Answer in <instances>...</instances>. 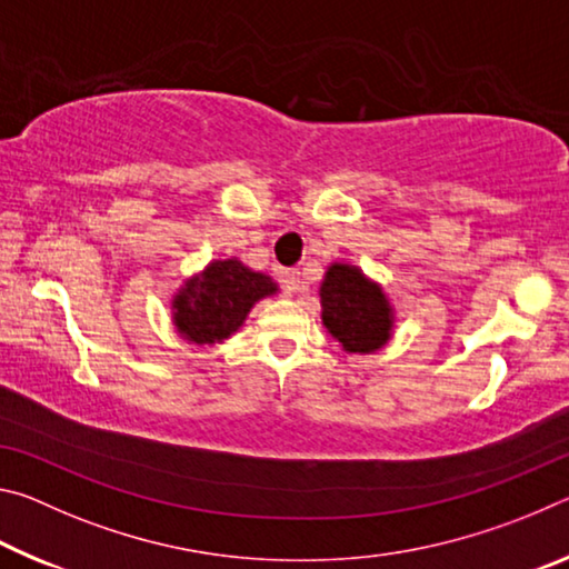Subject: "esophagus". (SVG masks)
Masks as SVG:
<instances>
[{"instance_id":"obj_1","label":"esophagus","mask_w":569,"mask_h":569,"mask_svg":"<svg viewBox=\"0 0 569 569\" xmlns=\"http://www.w3.org/2000/svg\"><path fill=\"white\" fill-rule=\"evenodd\" d=\"M281 283H283L286 293H298L303 288V276H301V271H298V268H291V271L281 273Z\"/></svg>"}]
</instances>
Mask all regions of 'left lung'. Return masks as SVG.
Segmentation results:
<instances>
[{"instance_id":"left-lung-1","label":"left lung","mask_w":569,"mask_h":569,"mask_svg":"<svg viewBox=\"0 0 569 569\" xmlns=\"http://www.w3.org/2000/svg\"><path fill=\"white\" fill-rule=\"evenodd\" d=\"M326 331L349 353L379 351L391 339L393 311L379 283L349 263H331L321 283Z\"/></svg>"}]
</instances>
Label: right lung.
Masks as SVG:
<instances>
[{"label": "right lung", "instance_id": "1", "mask_svg": "<svg viewBox=\"0 0 569 569\" xmlns=\"http://www.w3.org/2000/svg\"><path fill=\"white\" fill-rule=\"evenodd\" d=\"M276 291L271 276L250 271L238 258L213 261L203 273L188 278L172 298V323L182 339L213 346L236 333L250 308Z\"/></svg>", "mask_w": 569, "mask_h": 569}]
</instances>
